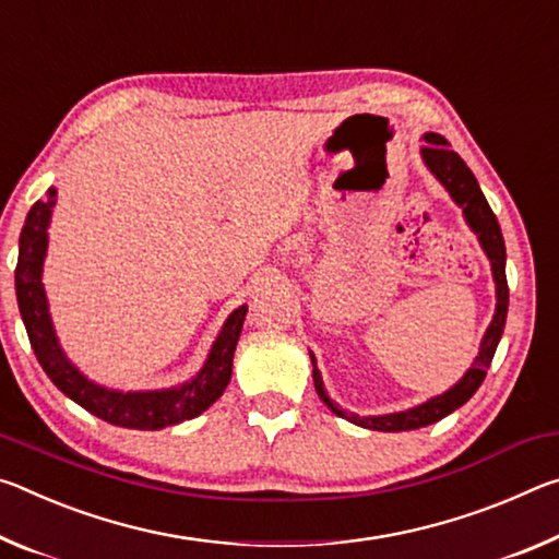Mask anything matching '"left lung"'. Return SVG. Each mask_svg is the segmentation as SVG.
Returning <instances> with one entry per match:
<instances>
[{"instance_id":"8db88e82","label":"left lung","mask_w":559,"mask_h":559,"mask_svg":"<svg viewBox=\"0 0 559 559\" xmlns=\"http://www.w3.org/2000/svg\"><path fill=\"white\" fill-rule=\"evenodd\" d=\"M424 141H426V145L420 148V158H424L426 168L431 170L433 178L448 190V195L453 198V203L463 210L465 223H468L471 230L478 235L483 252H486V258L490 260L492 282H496V314H492V322L486 329V334H483L478 356H475L471 369L463 373V379L459 383H453L448 391L424 401V404L406 408V411H393V414L356 416V414H349V411L340 408V404H334V401L329 399L324 381H322V371L317 369V356L309 352V359H312V366H314L312 377H314V389L319 393V399H322L326 408L334 411L336 416L352 420V424L361 426V428H369V431H386V433L414 431V428L431 426V424H436V420H441L448 414H453L455 408H461L465 401H468L473 393L478 391L483 379H486V371L490 369L492 356H496L502 329H506V317H508L506 240H502L498 217L492 215L488 200H486V195H483V190L478 186V180H475V176L471 173V168L465 166V160L459 153L451 151V143H448L443 135H438V133H426Z\"/></svg>"}]
</instances>
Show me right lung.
I'll return each mask as SVG.
<instances>
[{"instance_id": "obj_1", "label": "right lung", "mask_w": 559, "mask_h": 559, "mask_svg": "<svg viewBox=\"0 0 559 559\" xmlns=\"http://www.w3.org/2000/svg\"><path fill=\"white\" fill-rule=\"evenodd\" d=\"M53 205H57V188H49L47 198L36 200L32 205L20 235V260H16L14 272L16 301H20L26 334H29L36 359L53 381V386L67 393L71 401H76L79 406H84L88 414L114 426L135 428V431H158V428L176 426L203 414L223 396L227 383H230L233 356L245 324L247 305L237 307L225 319L217 340L210 346L203 369L190 381L180 383V386L151 391H118L100 386L86 373H81L76 364H71L61 349L57 332H53L47 292H44L41 282Z\"/></svg>"}]
</instances>
